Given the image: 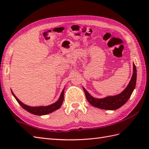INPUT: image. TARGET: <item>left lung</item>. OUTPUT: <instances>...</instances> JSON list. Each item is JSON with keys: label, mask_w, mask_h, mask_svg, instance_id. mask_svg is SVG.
<instances>
[{"label": "left lung", "mask_w": 149, "mask_h": 149, "mask_svg": "<svg viewBox=\"0 0 149 149\" xmlns=\"http://www.w3.org/2000/svg\"><path fill=\"white\" fill-rule=\"evenodd\" d=\"M136 66L134 64L133 74H132L131 79L129 82L128 86L119 95H117L115 96L107 97L104 99H99L91 97L84 88L83 90L85 95H86L88 102L93 106L102 109L115 110L120 108L129 100L132 93L133 92V90L136 86Z\"/></svg>", "instance_id": "left-lung-1"}]
</instances>
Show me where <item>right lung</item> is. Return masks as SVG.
Segmentation results:
<instances>
[{
	"mask_svg": "<svg viewBox=\"0 0 149 149\" xmlns=\"http://www.w3.org/2000/svg\"><path fill=\"white\" fill-rule=\"evenodd\" d=\"M12 94L13 95V96L15 97V98L18 102V104H20V105L23 107L24 109H26L28 112L34 114V115H47V114L50 113L53 111H54L57 109H58L59 107L61 106L63 102V99H64V90H63L62 91L61 95L59 97V100L54 104H52L51 105L48 106L31 107V106L26 105V104H24V103H22L21 101L17 99V97L15 95V94L13 93V91H12Z\"/></svg>",
	"mask_w": 149,
	"mask_h": 149,
	"instance_id": "obj_1",
	"label": "right lung"
}]
</instances>
